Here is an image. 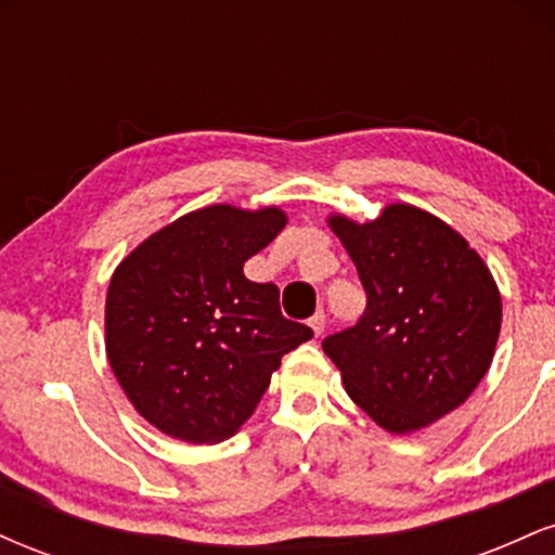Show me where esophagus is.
Segmentation results:
<instances>
[{"instance_id":"obj_1","label":"esophagus","mask_w":555,"mask_h":555,"mask_svg":"<svg viewBox=\"0 0 555 555\" xmlns=\"http://www.w3.org/2000/svg\"><path fill=\"white\" fill-rule=\"evenodd\" d=\"M310 328H313L315 336H323V331H326V315L315 313L313 318H310Z\"/></svg>"}]
</instances>
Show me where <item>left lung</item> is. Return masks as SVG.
<instances>
[{
	"label": "left lung",
	"instance_id": "1",
	"mask_svg": "<svg viewBox=\"0 0 555 555\" xmlns=\"http://www.w3.org/2000/svg\"><path fill=\"white\" fill-rule=\"evenodd\" d=\"M358 266L367 308L323 339L349 399L375 425L406 436L462 406L486 378L501 334V292L456 229L410 203L378 219L331 214Z\"/></svg>",
	"mask_w": 555,
	"mask_h": 555
}]
</instances>
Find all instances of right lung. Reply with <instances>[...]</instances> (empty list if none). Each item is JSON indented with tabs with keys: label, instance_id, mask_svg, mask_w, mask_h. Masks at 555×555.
Listing matches in <instances>:
<instances>
[{
	"label": "right lung",
	"instance_id": "right-lung-1",
	"mask_svg": "<svg viewBox=\"0 0 555 555\" xmlns=\"http://www.w3.org/2000/svg\"><path fill=\"white\" fill-rule=\"evenodd\" d=\"M284 224L279 206L214 203L158 229L112 273L106 358L138 415L177 441L234 436L284 354L313 339L282 315L276 286L242 273Z\"/></svg>",
	"mask_w": 555,
	"mask_h": 555
}]
</instances>
